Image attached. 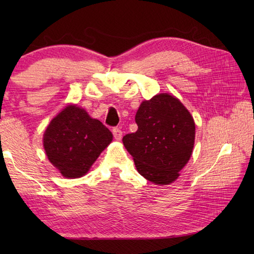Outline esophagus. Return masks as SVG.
Listing matches in <instances>:
<instances>
[{
    "instance_id": "34e87169",
    "label": "esophagus",
    "mask_w": 254,
    "mask_h": 254,
    "mask_svg": "<svg viewBox=\"0 0 254 254\" xmlns=\"http://www.w3.org/2000/svg\"><path fill=\"white\" fill-rule=\"evenodd\" d=\"M112 133H113V136L117 139V141H120L121 137H122V131L121 128L119 127H113L112 128Z\"/></svg>"
}]
</instances>
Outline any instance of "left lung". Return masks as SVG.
I'll list each match as a JSON object with an SVG mask.
<instances>
[{
    "instance_id": "8db88e82",
    "label": "left lung",
    "mask_w": 254,
    "mask_h": 254,
    "mask_svg": "<svg viewBox=\"0 0 254 254\" xmlns=\"http://www.w3.org/2000/svg\"><path fill=\"white\" fill-rule=\"evenodd\" d=\"M137 131L123 136L139 175L169 185L191 157L195 124L180 100L168 94L143 101L135 116Z\"/></svg>"
}]
</instances>
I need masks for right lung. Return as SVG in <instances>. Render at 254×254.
I'll return each instance as SVG.
<instances>
[{"mask_svg":"<svg viewBox=\"0 0 254 254\" xmlns=\"http://www.w3.org/2000/svg\"><path fill=\"white\" fill-rule=\"evenodd\" d=\"M111 141L109 128L76 106L52 119L44 135L48 158L66 178L84 176Z\"/></svg>","mask_w":254,"mask_h":254,"instance_id":"add662e5","label":"right lung"}]
</instances>
